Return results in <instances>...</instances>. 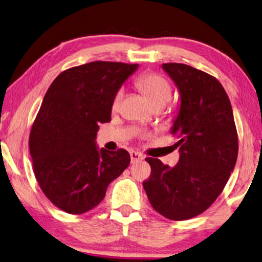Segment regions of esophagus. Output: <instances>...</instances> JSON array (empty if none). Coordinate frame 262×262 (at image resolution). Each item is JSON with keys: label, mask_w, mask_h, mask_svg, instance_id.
Instances as JSON below:
<instances>
[{"label": "esophagus", "mask_w": 262, "mask_h": 262, "mask_svg": "<svg viewBox=\"0 0 262 262\" xmlns=\"http://www.w3.org/2000/svg\"><path fill=\"white\" fill-rule=\"evenodd\" d=\"M130 157H131V162H132V164H135V162H138V161L144 159L143 154L138 153V152H135V151L130 152Z\"/></svg>", "instance_id": "34e87169"}]
</instances>
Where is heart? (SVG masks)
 Here are the masks:
<instances>
[{"instance_id": "heart-1", "label": "heart", "mask_w": 262, "mask_h": 262, "mask_svg": "<svg viewBox=\"0 0 262 262\" xmlns=\"http://www.w3.org/2000/svg\"><path fill=\"white\" fill-rule=\"evenodd\" d=\"M137 85L143 92L145 95L148 97L154 106L162 105L164 106L167 102L169 101L171 96V87L170 83L167 81L164 76L158 74V73H145L137 79ZM123 91H119L115 94L113 98L111 106L113 109H117L119 103L122 101Z\"/></svg>"}]
</instances>
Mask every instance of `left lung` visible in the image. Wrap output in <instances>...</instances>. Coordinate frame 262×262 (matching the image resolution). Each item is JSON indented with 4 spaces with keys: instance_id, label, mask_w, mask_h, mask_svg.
Masks as SVG:
<instances>
[{
    "instance_id": "obj_1",
    "label": "left lung",
    "mask_w": 262,
    "mask_h": 262,
    "mask_svg": "<svg viewBox=\"0 0 262 262\" xmlns=\"http://www.w3.org/2000/svg\"><path fill=\"white\" fill-rule=\"evenodd\" d=\"M181 95L171 127L180 160L174 167L146 158L143 182L154 210L171 221L204 212L224 189L238 157V135L228 94L215 76L184 63H164Z\"/></svg>"
}]
</instances>
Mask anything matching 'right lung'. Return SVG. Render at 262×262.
Masks as SVG:
<instances>
[{
	"label": "right lung",
	"instance_id": "right-lung-1",
	"mask_svg": "<svg viewBox=\"0 0 262 262\" xmlns=\"http://www.w3.org/2000/svg\"><path fill=\"white\" fill-rule=\"evenodd\" d=\"M138 63L93 61L68 68L47 89L30 132L34 177L55 207L72 215L95 208L130 164L123 148L98 151V124L110 122L111 103Z\"/></svg>",
	"mask_w": 262,
	"mask_h": 262
}]
</instances>
